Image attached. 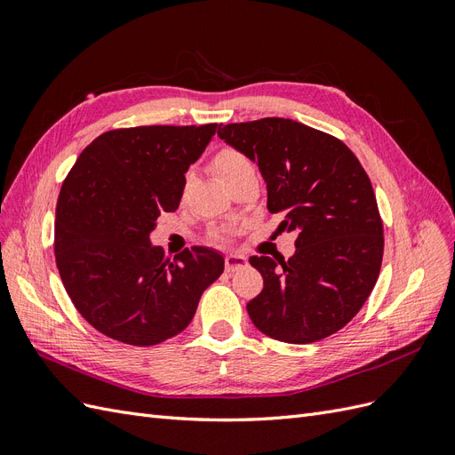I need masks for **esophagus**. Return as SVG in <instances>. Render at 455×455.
I'll return each mask as SVG.
<instances>
[{"mask_svg":"<svg viewBox=\"0 0 455 455\" xmlns=\"http://www.w3.org/2000/svg\"><path fill=\"white\" fill-rule=\"evenodd\" d=\"M246 264H249V259H246V256H243V254L231 252V254L226 256V271H229V273L239 271V269L244 267Z\"/></svg>","mask_w":455,"mask_h":455,"instance_id":"esophagus-1","label":"esophagus"}]
</instances>
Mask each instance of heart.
<instances>
[{
  "label": "heart",
  "mask_w": 455,
  "mask_h": 455,
  "mask_svg": "<svg viewBox=\"0 0 455 455\" xmlns=\"http://www.w3.org/2000/svg\"><path fill=\"white\" fill-rule=\"evenodd\" d=\"M212 167H214V172L218 174L220 180L226 182V180H229V178L241 174L243 171L252 169V163L246 159L241 151L233 149V148H224L216 154V157L212 161Z\"/></svg>",
  "instance_id": "obj_1"
}]
</instances>
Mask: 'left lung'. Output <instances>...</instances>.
Segmentation results:
<instances>
[{
    "instance_id": "obj_1",
    "label": "left lung",
    "mask_w": 455,
    "mask_h": 455,
    "mask_svg": "<svg viewBox=\"0 0 455 455\" xmlns=\"http://www.w3.org/2000/svg\"><path fill=\"white\" fill-rule=\"evenodd\" d=\"M218 136L259 167L267 209L296 233V252L252 256L264 277L246 304L254 326L284 343L338 332L376 286L383 226L363 164L341 140L292 119L264 117L220 125Z\"/></svg>"
}]
</instances>
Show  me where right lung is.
Returning a JSON list of instances; mask_svg holds the SVG:
<instances>
[{
    "instance_id": "obj_1",
    "label": "right lung",
    "mask_w": 455,
    "mask_h": 455,
    "mask_svg": "<svg viewBox=\"0 0 455 455\" xmlns=\"http://www.w3.org/2000/svg\"><path fill=\"white\" fill-rule=\"evenodd\" d=\"M216 132L134 127L100 134L62 184L54 256L68 296L104 336L157 346L191 323L203 292L224 273V256L194 246L167 264L151 231L180 204L186 172Z\"/></svg>"
}]
</instances>
